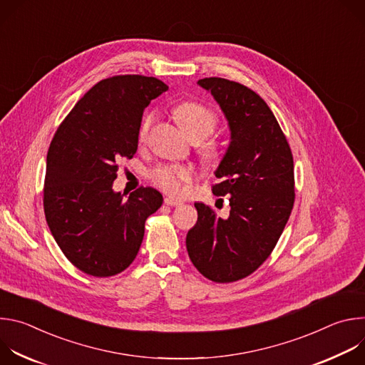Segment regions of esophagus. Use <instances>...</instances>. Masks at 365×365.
Instances as JSON below:
<instances>
[{
  "mask_svg": "<svg viewBox=\"0 0 365 365\" xmlns=\"http://www.w3.org/2000/svg\"><path fill=\"white\" fill-rule=\"evenodd\" d=\"M165 203H166V205H169V206H179V205H182L183 202H182L180 199H178V197L168 196V197H165Z\"/></svg>",
  "mask_w": 365,
  "mask_h": 365,
  "instance_id": "1",
  "label": "esophagus"
}]
</instances>
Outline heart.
<instances>
[{
	"instance_id": "b5f03b06",
	"label": "heart",
	"mask_w": 365,
	"mask_h": 365,
	"mask_svg": "<svg viewBox=\"0 0 365 365\" xmlns=\"http://www.w3.org/2000/svg\"><path fill=\"white\" fill-rule=\"evenodd\" d=\"M175 120L189 140H203L210 137L218 125L217 115L197 102H182L173 110ZM155 121V113H148L140 125V140H144L150 127ZM207 154H214V147H206ZM151 180L168 193L179 195L193 178V172L183 166H159L151 172Z\"/></svg>"
}]
</instances>
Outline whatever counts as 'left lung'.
<instances>
[{
	"mask_svg": "<svg viewBox=\"0 0 365 365\" xmlns=\"http://www.w3.org/2000/svg\"><path fill=\"white\" fill-rule=\"evenodd\" d=\"M230 128V144L212 187L230 195V217L218 218L210 206L195 203L197 221L187 231L186 248L193 266L217 283L247 277L262 266L277 244L294 202L293 155L264 99L247 86L205 78Z\"/></svg>",
	"mask_w": 365,
	"mask_h": 365,
	"instance_id": "1",
	"label": "left lung"
}]
</instances>
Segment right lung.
<instances>
[{
    "label": "right lung",
    "mask_w": 365,
    "mask_h": 365,
    "mask_svg": "<svg viewBox=\"0 0 365 365\" xmlns=\"http://www.w3.org/2000/svg\"><path fill=\"white\" fill-rule=\"evenodd\" d=\"M168 89L151 76L103 79L78 101L50 143L46 221L66 258L89 276L125 270L143 242L145 218L163 203L154 187H140L125 199L113 185L117 163L137 151L145 107Z\"/></svg>",
    "instance_id": "1"
}]
</instances>
